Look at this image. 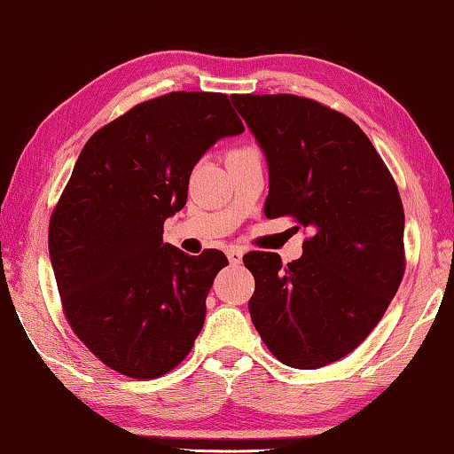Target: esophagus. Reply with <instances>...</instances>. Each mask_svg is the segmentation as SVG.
Returning a JSON list of instances; mask_svg holds the SVG:
<instances>
[{
	"mask_svg": "<svg viewBox=\"0 0 454 454\" xmlns=\"http://www.w3.org/2000/svg\"><path fill=\"white\" fill-rule=\"evenodd\" d=\"M227 257H229V263H231V266H237V263L243 262V249L241 247L227 249Z\"/></svg>",
	"mask_w": 454,
	"mask_h": 454,
	"instance_id": "1",
	"label": "esophagus"
}]
</instances>
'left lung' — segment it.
I'll return each instance as SVG.
<instances>
[{"instance_id": "obj_1", "label": "left lung", "mask_w": 454, "mask_h": 454, "mask_svg": "<svg viewBox=\"0 0 454 454\" xmlns=\"http://www.w3.org/2000/svg\"><path fill=\"white\" fill-rule=\"evenodd\" d=\"M231 101L268 160L266 217L312 229L288 266L271 251L243 257L255 278L251 320L284 365H329L364 343L400 288L395 180L359 125L323 103L286 93Z\"/></svg>"}]
</instances>
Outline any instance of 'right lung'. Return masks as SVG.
Wrapping results in <instances>:
<instances>
[{
    "label": "right lung",
    "instance_id": "right-lung-1",
    "mask_svg": "<svg viewBox=\"0 0 454 454\" xmlns=\"http://www.w3.org/2000/svg\"><path fill=\"white\" fill-rule=\"evenodd\" d=\"M246 129L223 93L176 90L131 107L82 148L54 207L48 249L62 312L101 364L154 380L203 329L207 294L227 266L219 249L164 243L200 156Z\"/></svg>",
    "mask_w": 454,
    "mask_h": 454
}]
</instances>
